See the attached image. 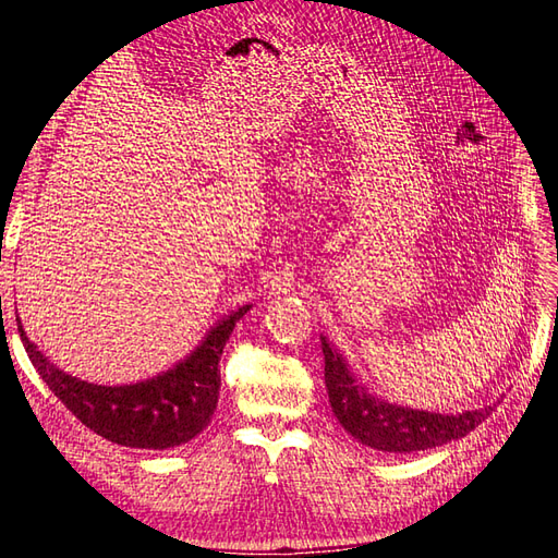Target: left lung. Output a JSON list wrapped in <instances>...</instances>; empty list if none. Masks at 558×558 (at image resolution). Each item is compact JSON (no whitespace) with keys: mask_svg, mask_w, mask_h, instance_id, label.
Listing matches in <instances>:
<instances>
[{"mask_svg":"<svg viewBox=\"0 0 558 558\" xmlns=\"http://www.w3.org/2000/svg\"><path fill=\"white\" fill-rule=\"evenodd\" d=\"M326 359V388L330 408L349 435L369 449L386 453H410L442 447L465 437L492 414V408L463 414H435L410 410L375 398L353 377L344 359L320 337Z\"/></svg>","mask_w":558,"mask_h":558,"instance_id":"8db88e82","label":"left lung"}]
</instances>
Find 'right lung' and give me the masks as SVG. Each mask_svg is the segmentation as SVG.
Masks as SVG:
<instances>
[{
  "instance_id": "obj_1",
  "label": "right lung",
  "mask_w": 558,
  "mask_h": 558,
  "mask_svg": "<svg viewBox=\"0 0 558 558\" xmlns=\"http://www.w3.org/2000/svg\"><path fill=\"white\" fill-rule=\"evenodd\" d=\"M251 310L240 307L221 318L197 349L167 373L125 386H99L62 373L19 332L32 365L66 410L105 440L132 449H170L185 445L207 428L218 402L221 369L218 361L232 328Z\"/></svg>"
}]
</instances>
